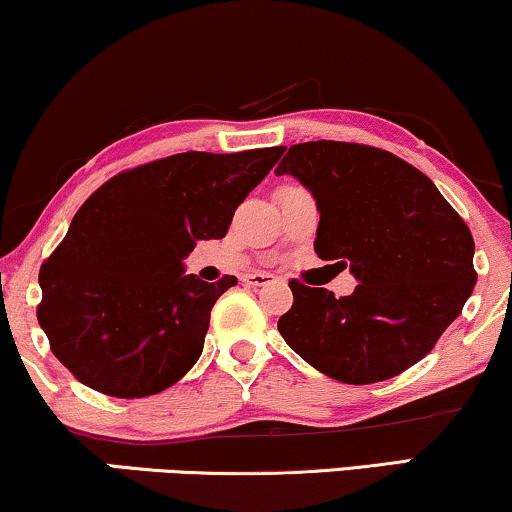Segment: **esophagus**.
<instances>
[{"instance_id":"34e87169","label":"esophagus","mask_w":512,"mask_h":512,"mask_svg":"<svg viewBox=\"0 0 512 512\" xmlns=\"http://www.w3.org/2000/svg\"><path fill=\"white\" fill-rule=\"evenodd\" d=\"M275 275H268V273H249V275H242V282L251 287H263L268 285V282H273Z\"/></svg>"}]
</instances>
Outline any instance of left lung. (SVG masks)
<instances>
[{"label": "left lung", "mask_w": 512, "mask_h": 512, "mask_svg": "<svg viewBox=\"0 0 512 512\" xmlns=\"http://www.w3.org/2000/svg\"><path fill=\"white\" fill-rule=\"evenodd\" d=\"M318 201L315 254L356 275L349 296L289 280L277 320L315 370L346 384L401 375L434 349L475 289V242L434 182L389 151L356 142L289 147L275 170Z\"/></svg>", "instance_id": "left-lung-1"}]
</instances>
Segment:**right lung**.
<instances>
[{
	"mask_svg": "<svg viewBox=\"0 0 512 512\" xmlns=\"http://www.w3.org/2000/svg\"><path fill=\"white\" fill-rule=\"evenodd\" d=\"M282 147L185 151L123 170L75 213L42 263L37 320L49 349L94 391L159 394L199 361L218 296L235 275L182 273L201 239H223Z\"/></svg>",
	"mask_w": 512,
	"mask_h": 512,
	"instance_id": "add662e5",
	"label": "right lung"
}]
</instances>
